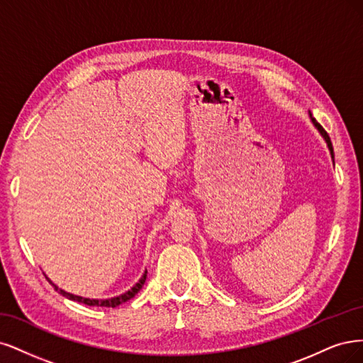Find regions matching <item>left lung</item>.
<instances>
[{
	"label": "left lung",
	"mask_w": 363,
	"mask_h": 363,
	"mask_svg": "<svg viewBox=\"0 0 363 363\" xmlns=\"http://www.w3.org/2000/svg\"><path fill=\"white\" fill-rule=\"evenodd\" d=\"M309 118H311V121H312V123L315 125V128H317V130L320 131V134L323 135V138L325 140V143H327V146H329V150H330V155H332V158H333V161H335V155H333V146H332V142H330V137H329V134H327L325 133V130H324V128L317 122V121H315L313 118H312V114L309 113Z\"/></svg>",
	"instance_id": "left-lung-1"
}]
</instances>
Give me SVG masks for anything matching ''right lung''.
<instances>
[{
	"mask_svg": "<svg viewBox=\"0 0 363 363\" xmlns=\"http://www.w3.org/2000/svg\"><path fill=\"white\" fill-rule=\"evenodd\" d=\"M146 276H147V270L143 273V276H142V279L138 280V282L130 289V291H126V292H123L122 296H118V297H113V298H105V300H98V298H84V297H79V296H74V294H71V292H66V291H63V289H58L51 280H50V284L60 292L62 296H65L66 298H69V300H75V301H79V303H84V305H87V306H104V308H116V306H119V305H122V303H125V301H128V300H131L137 292L142 289V286L145 285V282H146Z\"/></svg>",
	"mask_w": 363,
	"mask_h": 363,
	"instance_id": "right-lung-1",
	"label": "right lung"
}]
</instances>
